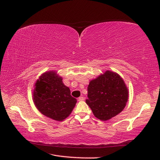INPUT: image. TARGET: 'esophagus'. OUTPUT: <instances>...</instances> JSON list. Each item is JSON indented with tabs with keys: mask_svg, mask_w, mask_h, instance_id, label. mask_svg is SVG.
<instances>
[{
	"mask_svg": "<svg viewBox=\"0 0 160 160\" xmlns=\"http://www.w3.org/2000/svg\"><path fill=\"white\" fill-rule=\"evenodd\" d=\"M78 101H83L84 100V97H82V96H81V97H79L78 98Z\"/></svg>",
	"mask_w": 160,
	"mask_h": 160,
	"instance_id": "obj_1",
	"label": "esophagus"
}]
</instances>
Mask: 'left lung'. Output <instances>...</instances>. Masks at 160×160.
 I'll use <instances>...</instances> for the list:
<instances>
[{
    "mask_svg": "<svg viewBox=\"0 0 160 160\" xmlns=\"http://www.w3.org/2000/svg\"><path fill=\"white\" fill-rule=\"evenodd\" d=\"M87 90L86 103L101 120H108L120 113L127 102L128 89L124 80L110 71L91 80Z\"/></svg>",
    "mask_w": 160,
    "mask_h": 160,
    "instance_id": "obj_1",
    "label": "left lung"
}]
</instances>
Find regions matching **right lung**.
Segmentation results:
<instances>
[{
	"label": "right lung",
	"instance_id": "right-lung-1",
	"mask_svg": "<svg viewBox=\"0 0 160 160\" xmlns=\"http://www.w3.org/2000/svg\"><path fill=\"white\" fill-rule=\"evenodd\" d=\"M36 108L45 116L62 121L71 114L77 100L71 96L69 87L54 71L43 73L37 80L33 91Z\"/></svg>",
	"mask_w": 160,
	"mask_h": 160
}]
</instances>
